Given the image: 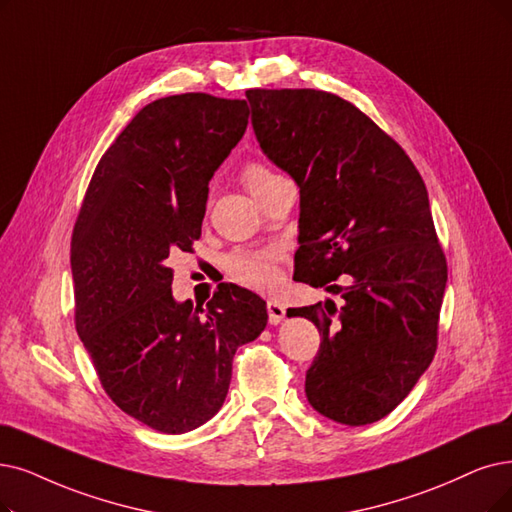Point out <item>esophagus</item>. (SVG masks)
<instances>
[{
	"instance_id": "1",
	"label": "esophagus",
	"mask_w": 512,
	"mask_h": 512,
	"mask_svg": "<svg viewBox=\"0 0 512 512\" xmlns=\"http://www.w3.org/2000/svg\"><path fill=\"white\" fill-rule=\"evenodd\" d=\"M267 311H269V321H271L273 325L281 323L283 317H285V306H283L279 300H275V298H271V300L267 302Z\"/></svg>"
}]
</instances>
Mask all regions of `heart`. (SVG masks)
Listing matches in <instances>:
<instances>
[{
    "label": "heart",
    "instance_id": "heart-1",
    "mask_svg": "<svg viewBox=\"0 0 512 512\" xmlns=\"http://www.w3.org/2000/svg\"><path fill=\"white\" fill-rule=\"evenodd\" d=\"M241 178L245 189L254 193L258 187L273 180L275 174L260 163H248L241 172ZM277 260L279 256L275 250H239L229 256L227 269L229 275L245 288L267 290L277 279Z\"/></svg>",
    "mask_w": 512,
    "mask_h": 512
}]
</instances>
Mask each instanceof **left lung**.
<instances>
[{"instance_id": "obj_1", "label": "left lung", "mask_w": 512, "mask_h": 512, "mask_svg": "<svg viewBox=\"0 0 512 512\" xmlns=\"http://www.w3.org/2000/svg\"><path fill=\"white\" fill-rule=\"evenodd\" d=\"M245 96L262 153L300 189L294 279L344 298L288 311L321 336L306 399L334 422L372 424L410 395L437 351L447 262L424 180L349 100L311 88Z\"/></svg>"}]
</instances>
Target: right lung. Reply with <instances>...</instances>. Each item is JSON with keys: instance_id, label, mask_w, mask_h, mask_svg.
<instances>
[{"instance_id": "1", "label": "right lung", "mask_w": 512, "mask_h": 512, "mask_svg": "<svg viewBox=\"0 0 512 512\" xmlns=\"http://www.w3.org/2000/svg\"><path fill=\"white\" fill-rule=\"evenodd\" d=\"M248 102L203 92L142 107L100 157L71 239L75 327L113 403L159 433L208 422L267 302L222 283L206 309L172 296L170 256L201 237L208 185L248 128Z\"/></svg>"}]
</instances>
